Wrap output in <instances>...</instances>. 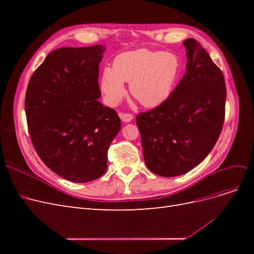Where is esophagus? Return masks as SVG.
<instances>
[{
	"label": "esophagus",
	"mask_w": 254,
	"mask_h": 254,
	"mask_svg": "<svg viewBox=\"0 0 254 254\" xmlns=\"http://www.w3.org/2000/svg\"><path fill=\"white\" fill-rule=\"evenodd\" d=\"M120 118L124 123L131 122L132 119H133L132 115L131 114H128V113H120Z\"/></svg>",
	"instance_id": "esophagus-1"
}]
</instances>
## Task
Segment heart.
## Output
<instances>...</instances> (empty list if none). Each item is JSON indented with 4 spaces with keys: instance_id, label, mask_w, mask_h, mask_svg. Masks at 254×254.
Masks as SVG:
<instances>
[{
    "instance_id": "heart-1",
    "label": "heart",
    "mask_w": 254,
    "mask_h": 254,
    "mask_svg": "<svg viewBox=\"0 0 254 254\" xmlns=\"http://www.w3.org/2000/svg\"><path fill=\"white\" fill-rule=\"evenodd\" d=\"M180 61L172 53L139 49L121 53L113 66L102 73L101 89L107 104L118 105L129 91L146 108H155L170 97L178 79Z\"/></svg>"
}]
</instances>
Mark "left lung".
Segmentation results:
<instances>
[{
  "label": "left lung",
  "mask_w": 254,
  "mask_h": 254,
  "mask_svg": "<svg viewBox=\"0 0 254 254\" xmlns=\"http://www.w3.org/2000/svg\"><path fill=\"white\" fill-rule=\"evenodd\" d=\"M187 70L170 97L135 118L145 164L162 177L193 170L216 144L225 120L224 74L193 38L183 41Z\"/></svg>",
  "instance_id": "left-lung-1"
}]
</instances>
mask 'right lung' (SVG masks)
<instances>
[{
	"mask_svg": "<svg viewBox=\"0 0 254 254\" xmlns=\"http://www.w3.org/2000/svg\"><path fill=\"white\" fill-rule=\"evenodd\" d=\"M105 45L53 51L30 77L25 113L30 139L51 171L72 182H89L107 171V155L121 130L105 107L98 66Z\"/></svg>",
	"mask_w": 254,
	"mask_h": 254,
	"instance_id": "add662e5",
	"label": "right lung"
}]
</instances>
